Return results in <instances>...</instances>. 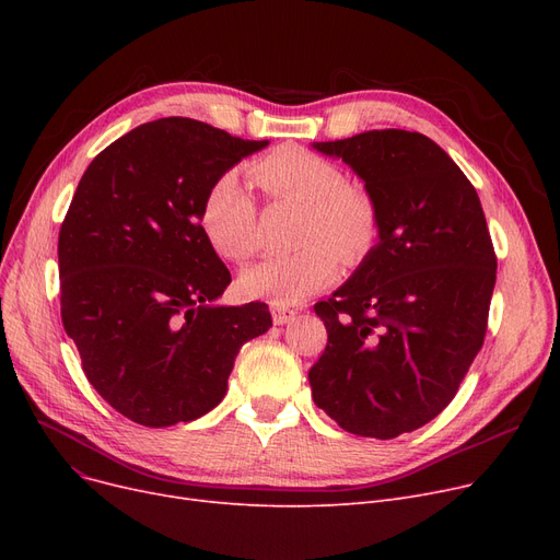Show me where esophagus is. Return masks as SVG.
Segmentation results:
<instances>
[{
	"mask_svg": "<svg viewBox=\"0 0 560 560\" xmlns=\"http://www.w3.org/2000/svg\"><path fill=\"white\" fill-rule=\"evenodd\" d=\"M272 319H275V325L283 327V325H290V322H295L298 313L285 308V306H272Z\"/></svg>",
	"mask_w": 560,
	"mask_h": 560,
	"instance_id": "34e87169",
	"label": "esophagus"
}]
</instances>
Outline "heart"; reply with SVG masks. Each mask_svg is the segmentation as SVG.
I'll return each mask as SVG.
<instances>
[{"instance_id":"1","label":"heart","mask_w":560,"mask_h":560,"mask_svg":"<svg viewBox=\"0 0 560 560\" xmlns=\"http://www.w3.org/2000/svg\"><path fill=\"white\" fill-rule=\"evenodd\" d=\"M252 174L270 197L304 203V238L311 243L249 265L241 275L245 295L277 306L302 304L334 281L338 250L354 260L370 249L376 233L374 201L361 186L345 182L334 161L288 144L260 159ZM201 224L220 256L245 260L256 252V203L233 172L222 174L206 192Z\"/></svg>"}]
</instances>
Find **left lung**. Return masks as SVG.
Instances as JSON below:
<instances>
[{"label": "left lung", "mask_w": 560, "mask_h": 560, "mask_svg": "<svg viewBox=\"0 0 560 560\" xmlns=\"http://www.w3.org/2000/svg\"><path fill=\"white\" fill-rule=\"evenodd\" d=\"M372 197L378 243L327 302L315 404L349 433L390 440L431 422L483 345L497 258L475 186L431 138L381 129L313 142Z\"/></svg>", "instance_id": "obj_1"}]
</instances>
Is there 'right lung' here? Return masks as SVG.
<instances>
[{
    "instance_id": "1",
    "label": "right lung",
    "mask_w": 560,
    "mask_h": 560,
    "mask_svg": "<svg viewBox=\"0 0 560 560\" xmlns=\"http://www.w3.org/2000/svg\"><path fill=\"white\" fill-rule=\"evenodd\" d=\"M270 140L161 117L83 172L58 233L61 317L93 388L142 427L192 422L226 395L241 347L272 327L231 283L201 226L209 188Z\"/></svg>"
}]
</instances>
